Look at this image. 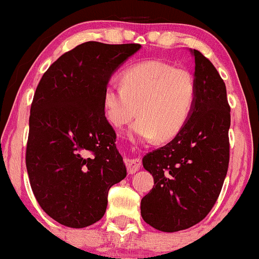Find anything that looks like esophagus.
Segmentation results:
<instances>
[{
	"instance_id": "34e87169",
	"label": "esophagus",
	"mask_w": 259,
	"mask_h": 259,
	"mask_svg": "<svg viewBox=\"0 0 259 259\" xmlns=\"http://www.w3.org/2000/svg\"><path fill=\"white\" fill-rule=\"evenodd\" d=\"M124 165H126L128 175H133L142 167V161L139 159H126L124 160Z\"/></svg>"
}]
</instances>
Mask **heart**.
<instances>
[{"mask_svg": "<svg viewBox=\"0 0 259 259\" xmlns=\"http://www.w3.org/2000/svg\"><path fill=\"white\" fill-rule=\"evenodd\" d=\"M196 99V81L188 69L163 60H145L127 69L121 86L109 83L103 93V110L114 127L136 117L131 137L141 142L176 138L189 120Z\"/></svg>", "mask_w": 259, "mask_h": 259, "instance_id": "obj_1", "label": "heart"}]
</instances>
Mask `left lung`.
Listing matches in <instances>:
<instances>
[{"instance_id": "left-lung-1", "label": "left lung", "mask_w": 259, "mask_h": 259, "mask_svg": "<svg viewBox=\"0 0 259 259\" xmlns=\"http://www.w3.org/2000/svg\"><path fill=\"white\" fill-rule=\"evenodd\" d=\"M195 58L196 99L189 120L165 147L143 157L154 187L142 199L141 213L161 232L188 229L209 213L229 166L230 106L214 65L200 51Z\"/></svg>"}]
</instances>
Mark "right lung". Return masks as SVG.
I'll return each mask as SVG.
<instances>
[{
	"mask_svg": "<svg viewBox=\"0 0 259 259\" xmlns=\"http://www.w3.org/2000/svg\"><path fill=\"white\" fill-rule=\"evenodd\" d=\"M139 48L84 42L58 58L36 87L26 169L38 205L63 226L98 222L109 189L126 177L116 133L103 110V93L112 72Z\"/></svg>",
	"mask_w": 259,
	"mask_h": 259,
	"instance_id": "right-lung-1",
	"label": "right lung"
}]
</instances>
